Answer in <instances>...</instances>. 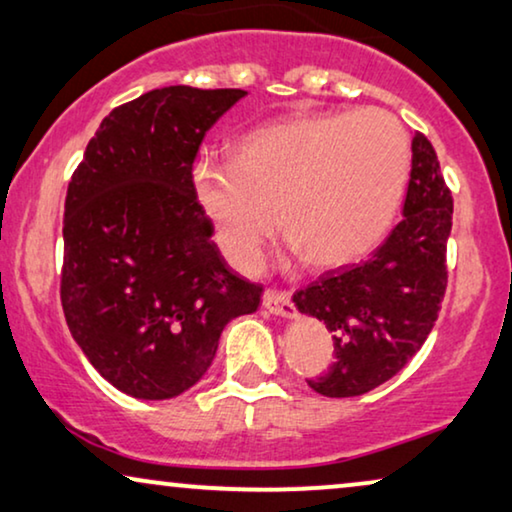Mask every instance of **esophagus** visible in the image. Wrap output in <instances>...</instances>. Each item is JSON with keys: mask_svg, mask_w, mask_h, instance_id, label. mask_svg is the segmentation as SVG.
<instances>
[{"mask_svg": "<svg viewBox=\"0 0 512 512\" xmlns=\"http://www.w3.org/2000/svg\"><path fill=\"white\" fill-rule=\"evenodd\" d=\"M262 304L266 311L271 315H278V318H285L290 320L294 315V306H292V299L287 292H278V290H266L264 297H262Z\"/></svg>", "mask_w": 512, "mask_h": 512, "instance_id": "esophagus-1", "label": "esophagus"}]
</instances>
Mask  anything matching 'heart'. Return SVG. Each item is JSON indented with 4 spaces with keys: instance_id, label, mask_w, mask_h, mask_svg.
<instances>
[{
    "instance_id": "obj_1",
    "label": "heart",
    "mask_w": 512,
    "mask_h": 512,
    "mask_svg": "<svg viewBox=\"0 0 512 512\" xmlns=\"http://www.w3.org/2000/svg\"><path fill=\"white\" fill-rule=\"evenodd\" d=\"M408 169L410 143L392 113L297 115L248 132L232 162L194 164L192 194L236 269H257L276 211L308 266L338 269L385 239Z\"/></svg>"
}]
</instances>
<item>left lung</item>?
<instances>
[{"instance_id":"obj_1","label":"left lung","mask_w":512,"mask_h":512,"mask_svg":"<svg viewBox=\"0 0 512 512\" xmlns=\"http://www.w3.org/2000/svg\"><path fill=\"white\" fill-rule=\"evenodd\" d=\"M410 150L403 220L383 246L364 264L327 271L292 297L301 315L320 320L334 338V366L308 380L322 397H359L397 376L441 311L452 194L427 136L415 132Z\"/></svg>"}]
</instances>
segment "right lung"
Returning <instances> with one entry per match:
<instances>
[{
	"mask_svg": "<svg viewBox=\"0 0 512 512\" xmlns=\"http://www.w3.org/2000/svg\"><path fill=\"white\" fill-rule=\"evenodd\" d=\"M243 90L169 85L113 109L64 201L62 308L99 376L134 399H174L211 369L222 329L259 308L192 194L208 129Z\"/></svg>",
	"mask_w": 512,
	"mask_h": 512,
	"instance_id": "add662e5",
	"label": "right lung"
}]
</instances>
